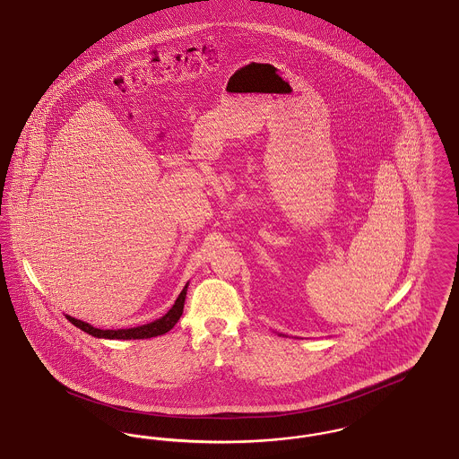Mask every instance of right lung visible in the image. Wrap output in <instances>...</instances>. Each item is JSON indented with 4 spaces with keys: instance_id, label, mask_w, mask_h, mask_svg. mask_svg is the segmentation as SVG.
Segmentation results:
<instances>
[{
    "instance_id": "right-lung-1",
    "label": "right lung",
    "mask_w": 459,
    "mask_h": 459,
    "mask_svg": "<svg viewBox=\"0 0 459 459\" xmlns=\"http://www.w3.org/2000/svg\"><path fill=\"white\" fill-rule=\"evenodd\" d=\"M186 292H187V285L184 287V290L178 294L175 305L169 309V313L165 316H161L160 320H154L152 324L141 325V327L120 328V330H101V328H94L86 322H81L77 318H72L66 315V320L72 322L75 327L84 330L89 335L100 337V339H150L156 335H163L167 333L170 328H174L175 324L178 322V318L182 316L184 311V301H186Z\"/></svg>"
}]
</instances>
